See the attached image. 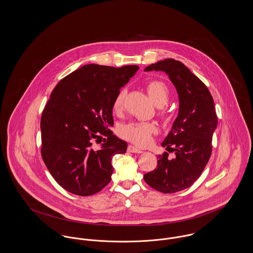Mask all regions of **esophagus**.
<instances>
[{"label":"esophagus","mask_w":253,"mask_h":253,"mask_svg":"<svg viewBox=\"0 0 253 253\" xmlns=\"http://www.w3.org/2000/svg\"><path fill=\"white\" fill-rule=\"evenodd\" d=\"M128 151L131 152V153H137V154L142 153V150H141V149L137 148V147H135L134 145H129V146H128Z\"/></svg>","instance_id":"esophagus-1"}]
</instances>
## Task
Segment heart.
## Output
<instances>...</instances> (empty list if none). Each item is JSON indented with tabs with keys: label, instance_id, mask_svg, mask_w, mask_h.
<instances>
[{
	"label": "heart",
	"instance_id": "heart-1",
	"mask_svg": "<svg viewBox=\"0 0 253 253\" xmlns=\"http://www.w3.org/2000/svg\"><path fill=\"white\" fill-rule=\"evenodd\" d=\"M149 96L157 106L166 104L170 97V89L168 86L161 80H151L146 84ZM126 89H120L116 94L113 101V110L116 114H121L125 107ZM162 116H168L169 110H161ZM119 133L122 137L134 142L137 145H146L152 140V136L158 133V127L152 122L134 121L121 126Z\"/></svg>",
	"mask_w": 253,
	"mask_h": 253
}]
</instances>
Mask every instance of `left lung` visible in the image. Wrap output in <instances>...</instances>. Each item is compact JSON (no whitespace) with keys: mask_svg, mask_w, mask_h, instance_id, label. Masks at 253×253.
Returning a JSON list of instances; mask_svg holds the SVG:
<instances>
[{"mask_svg":"<svg viewBox=\"0 0 253 253\" xmlns=\"http://www.w3.org/2000/svg\"><path fill=\"white\" fill-rule=\"evenodd\" d=\"M145 71H163L175 85L179 110L172 130L163 142L174 159L164 152L155 170L144 175L152 188L175 193L191 186L200 178L212 153V136L218 124L213 97L206 84L177 60L159 61Z\"/></svg>","mask_w":253,"mask_h":253,"instance_id":"obj_1","label":"left lung"}]
</instances>
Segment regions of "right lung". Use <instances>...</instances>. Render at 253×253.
I'll list each match as a JSON object with an SVG mask.
<instances>
[{
    "mask_svg": "<svg viewBox=\"0 0 253 253\" xmlns=\"http://www.w3.org/2000/svg\"><path fill=\"white\" fill-rule=\"evenodd\" d=\"M137 70L136 65H85L52 89L41 117V155L51 176L67 191L90 196L111 181L112 159L127 149L110 129L113 101ZM103 136L98 149L96 144Z\"/></svg>",
    "mask_w": 253,
    "mask_h": 253,
    "instance_id": "1",
    "label": "right lung"
}]
</instances>
